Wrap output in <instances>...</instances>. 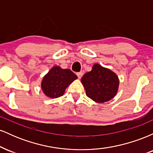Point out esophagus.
Here are the masks:
<instances>
[{
  "mask_svg": "<svg viewBox=\"0 0 153 153\" xmlns=\"http://www.w3.org/2000/svg\"><path fill=\"white\" fill-rule=\"evenodd\" d=\"M77 75H78V78L80 79V78H82V72H79V73H77Z\"/></svg>",
  "mask_w": 153,
  "mask_h": 153,
  "instance_id": "1",
  "label": "esophagus"
}]
</instances>
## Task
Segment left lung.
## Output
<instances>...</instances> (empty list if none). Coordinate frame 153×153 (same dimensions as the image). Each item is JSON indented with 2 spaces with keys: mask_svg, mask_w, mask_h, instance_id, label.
<instances>
[{
  "mask_svg": "<svg viewBox=\"0 0 153 153\" xmlns=\"http://www.w3.org/2000/svg\"><path fill=\"white\" fill-rule=\"evenodd\" d=\"M85 94L96 103H102L115 97L119 90V79L114 72L96 63L90 72L80 80Z\"/></svg>",
  "mask_w": 153,
  "mask_h": 153,
  "instance_id": "1",
  "label": "left lung"
}]
</instances>
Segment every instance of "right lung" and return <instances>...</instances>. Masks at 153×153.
I'll return each mask as SVG.
<instances>
[{
	"label": "right lung",
	"mask_w": 153,
	"mask_h": 153,
	"mask_svg": "<svg viewBox=\"0 0 153 153\" xmlns=\"http://www.w3.org/2000/svg\"><path fill=\"white\" fill-rule=\"evenodd\" d=\"M77 78V75L70 69H62L54 65L43 77L41 89L47 97L56 99L62 96L68 85Z\"/></svg>",
	"instance_id": "add662e5"
}]
</instances>
